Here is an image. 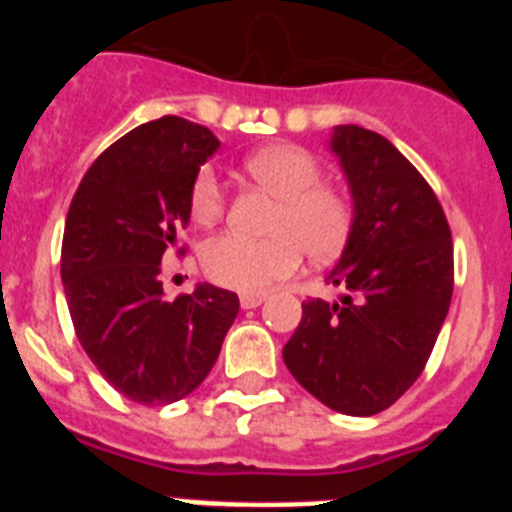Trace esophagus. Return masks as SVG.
<instances>
[{"mask_svg":"<svg viewBox=\"0 0 512 512\" xmlns=\"http://www.w3.org/2000/svg\"><path fill=\"white\" fill-rule=\"evenodd\" d=\"M264 300H266L264 292H243L241 307H243V310H253V307H259Z\"/></svg>","mask_w":512,"mask_h":512,"instance_id":"esophagus-1","label":"esophagus"}]
</instances>
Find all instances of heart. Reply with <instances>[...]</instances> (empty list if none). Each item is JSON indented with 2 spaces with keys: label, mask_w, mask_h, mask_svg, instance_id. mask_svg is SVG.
<instances>
[{
  "label": "heart",
  "mask_w": 512,
  "mask_h": 512,
  "mask_svg": "<svg viewBox=\"0 0 512 512\" xmlns=\"http://www.w3.org/2000/svg\"><path fill=\"white\" fill-rule=\"evenodd\" d=\"M243 169L277 200L269 217V238L251 241L238 233L215 235L202 246L207 277L220 287L259 292L292 277L302 256L336 259L354 233V202L338 187L323 184V166L307 148L274 143L246 156ZM225 187L212 169H202L189 189V212L200 225L215 223L225 212Z\"/></svg>",
  "instance_id": "obj_1"
}]
</instances>
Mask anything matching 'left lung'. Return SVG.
<instances>
[{"label": "left lung", "mask_w": 512, "mask_h": 512, "mask_svg": "<svg viewBox=\"0 0 512 512\" xmlns=\"http://www.w3.org/2000/svg\"><path fill=\"white\" fill-rule=\"evenodd\" d=\"M354 197V233L325 282L338 302H302L284 346L292 377L343 415H377L425 369L454 295V243L431 184L384 135L338 125L330 138Z\"/></svg>", "instance_id": "8db88e82"}]
</instances>
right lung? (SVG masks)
<instances>
[{"instance_id": "add662e5", "label": "right lung", "mask_w": 512, "mask_h": 512, "mask_svg": "<svg viewBox=\"0 0 512 512\" xmlns=\"http://www.w3.org/2000/svg\"><path fill=\"white\" fill-rule=\"evenodd\" d=\"M217 146L184 117L138 125L89 166L66 215L61 279L76 338L120 395L148 408L200 387L241 310L230 289L197 284L169 302L161 284L194 176Z\"/></svg>"}]
</instances>
